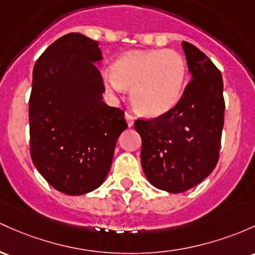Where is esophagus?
<instances>
[{"label":"esophagus","mask_w":255,"mask_h":255,"mask_svg":"<svg viewBox=\"0 0 255 255\" xmlns=\"http://www.w3.org/2000/svg\"><path fill=\"white\" fill-rule=\"evenodd\" d=\"M125 117H126V121H127V123H128V126H129V127H132V126L134 125V116L130 113H126L125 114Z\"/></svg>","instance_id":"1"}]
</instances>
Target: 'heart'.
Returning <instances> with one entry per match:
<instances>
[{
    "label": "heart",
    "instance_id": "heart-1",
    "mask_svg": "<svg viewBox=\"0 0 255 255\" xmlns=\"http://www.w3.org/2000/svg\"><path fill=\"white\" fill-rule=\"evenodd\" d=\"M186 72L185 59L175 50L129 52L115 63L114 70L103 72V81L115 93L125 87L132 88L134 108L145 115L158 116L178 104Z\"/></svg>",
    "mask_w": 255,
    "mask_h": 255
}]
</instances>
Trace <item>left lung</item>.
I'll return each mask as SVG.
<instances>
[{
    "instance_id": "obj_1",
    "label": "left lung",
    "mask_w": 255,
    "mask_h": 255,
    "mask_svg": "<svg viewBox=\"0 0 255 255\" xmlns=\"http://www.w3.org/2000/svg\"><path fill=\"white\" fill-rule=\"evenodd\" d=\"M192 80L178 104L152 120H136L141 167L151 185L172 194L208 177L219 159L225 102L223 77L197 47L181 43Z\"/></svg>"
}]
</instances>
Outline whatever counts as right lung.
<instances>
[{
	"label": "right lung",
	"mask_w": 255,
	"mask_h": 255,
	"mask_svg": "<svg viewBox=\"0 0 255 255\" xmlns=\"http://www.w3.org/2000/svg\"><path fill=\"white\" fill-rule=\"evenodd\" d=\"M97 41L78 32L58 38L35 64L29 100L30 153L58 191L96 190L110 170L125 111L103 102L105 86L96 63Z\"/></svg>",
	"instance_id": "add662e5"
}]
</instances>
